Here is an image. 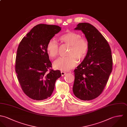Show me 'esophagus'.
I'll use <instances>...</instances> for the list:
<instances>
[{
    "label": "esophagus",
    "instance_id": "esophagus-1",
    "mask_svg": "<svg viewBox=\"0 0 127 127\" xmlns=\"http://www.w3.org/2000/svg\"><path fill=\"white\" fill-rule=\"evenodd\" d=\"M61 75L62 76H64V75H65L66 74V73L65 72H63V71H61Z\"/></svg>",
    "mask_w": 127,
    "mask_h": 127
}]
</instances>
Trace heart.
<instances>
[{
    "label": "heart",
    "mask_w": 127,
    "mask_h": 127,
    "mask_svg": "<svg viewBox=\"0 0 127 127\" xmlns=\"http://www.w3.org/2000/svg\"><path fill=\"white\" fill-rule=\"evenodd\" d=\"M59 40L71 48L68 53L69 56L56 60L54 63V67L62 71H68L76 66L77 59L80 61L85 57L89 49V43L85 38L81 37L80 34L72 31L61 35ZM47 51L51 58H56L59 53V45L57 42L50 40L47 46Z\"/></svg>",
    "instance_id": "obj_1"
}]
</instances>
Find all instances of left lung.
<instances>
[{
	"instance_id": "8db88e82",
	"label": "left lung",
	"mask_w": 127,
	"mask_h": 127,
	"mask_svg": "<svg viewBox=\"0 0 127 127\" xmlns=\"http://www.w3.org/2000/svg\"><path fill=\"white\" fill-rule=\"evenodd\" d=\"M81 30L89 43L83 61L74 70V95L83 101H90L103 92L112 70V57L109 45L101 33L89 23H82L75 28Z\"/></svg>"
}]
</instances>
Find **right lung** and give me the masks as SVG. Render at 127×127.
<instances>
[{"instance_id": "add662e5", "label": "right lung", "mask_w": 127, "mask_h": 127, "mask_svg": "<svg viewBox=\"0 0 127 127\" xmlns=\"http://www.w3.org/2000/svg\"><path fill=\"white\" fill-rule=\"evenodd\" d=\"M61 29L58 26L38 25L19 44L15 71L22 90L33 100L41 101L49 98L56 80L61 76L59 70L51 69L47 51L48 43Z\"/></svg>"}]
</instances>
